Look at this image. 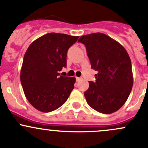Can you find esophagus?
<instances>
[{
    "label": "esophagus",
    "mask_w": 148,
    "mask_h": 148,
    "mask_svg": "<svg viewBox=\"0 0 148 148\" xmlns=\"http://www.w3.org/2000/svg\"><path fill=\"white\" fill-rule=\"evenodd\" d=\"M81 79H82V78H80V77H76V80H77V82L80 81Z\"/></svg>",
    "instance_id": "34e87169"
}]
</instances>
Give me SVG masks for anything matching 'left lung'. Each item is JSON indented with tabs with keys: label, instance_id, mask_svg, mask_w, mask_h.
Returning a JSON list of instances; mask_svg holds the SVG:
<instances>
[{
	"label": "left lung",
	"instance_id": "1",
	"mask_svg": "<svg viewBox=\"0 0 148 148\" xmlns=\"http://www.w3.org/2000/svg\"><path fill=\"white\" fill-rule=\"evenodd\" d=\"M86 46L92 69L97 71L96 82H89L84 92L86 102L96 111L111 114L127 99L133 85L132 64L120 43L106 34L94 33L78 40Z\"/></svg>",
	"mask_w": 148,
	"mask_h": 148
}]
</instances>
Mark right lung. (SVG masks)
I'll use <instances>...</instances> for the list:
<instances>
[{
    "mask_svg": "<svg viewBox=\"0 0 148 148\" xmlns=\"http://www.w3.org/2000/svg\"><path fill=\"white\" fill-rule=\"evenodd\" d=\"M64 34L49 33L32 42L23 57L21 82L30 104L50 112L63 105L74 89L75 77L60 76L66 66L67 51L78 39Z\"/></svg>",
    "mask_w": 148,
    "mask_h": 148,
    "instance_id": "obj_1",
    "label": "right lung"
}]
</instances>
